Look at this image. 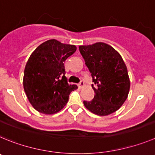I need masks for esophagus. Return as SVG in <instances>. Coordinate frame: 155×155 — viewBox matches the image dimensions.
Returning a JSON list of instances; mask_svg holds the SVG:
<instances>
[{"label": "esophagus", "mask_w": 155, "mask_h": 155, "mask_svg": "<svg viewBox=\"0 0 155 155\" xmlns=\"http://www.w3.org/2000/svg\"><path fill=\"white\" fill-rule=\"evenodd\" d=\"M84 86H85V83H84V82H83V80H81L80 83L78 84V86H79V88H83Z\"/></svg>", "instance_id": "obj_1"}]
</instances>
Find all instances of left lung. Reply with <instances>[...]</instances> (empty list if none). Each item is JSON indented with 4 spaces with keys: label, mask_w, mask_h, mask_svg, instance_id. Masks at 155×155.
<instances>
[{
    "label": "left lung",
    "mask_w": 155,
    "mask_h": 155,
    "mask_svg": "<svg viewBox=\"0 0 155 155\" xmlns=\"http://www.w3.org/2000/svg\"><path fill=\"white\" fill-rule=\"evenodd\" d=\"M79 48L94 84H92L94 98L83 101L84 106L99 116L115 112L127 100L130 90L127 69L122 57L103 42L81 45Z\"/></svg>",
    "instance_id": "8db88e82"
}]
</instances>
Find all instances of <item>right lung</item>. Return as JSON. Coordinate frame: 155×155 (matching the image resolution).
Returning <instances> with one entry per match:
<instances>
[{
  "label": "right lung",
  "mask_w": 155,
  "mask_h": 155,
  "mask_svg": "<svg viewBox=\"0 0 155 155\" xmlns=\"http://www.w3.org/2000/svg\"><path fill=\"white\" fill-rule=\"evenodd\" d=\"M76 47L55 39L45 41L29 57L24 72V90L31 104L44 114L60 111L76 85L68 83L64 62Z\"/></svg>",
  "instance_id": "right-lung-1"
}]
</instances>
